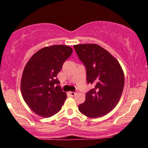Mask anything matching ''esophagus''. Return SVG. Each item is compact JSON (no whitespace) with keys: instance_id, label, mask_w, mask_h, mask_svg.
<instances>
[{"instance_id":"34e87169","label":"esophagus","mask_w":148,"mask_h":148,"mask_svg":"<svg viewBox=\"0 0 148 148\" xmlns=\"http://www.w3.org/2000/svg\"><path fill=\"white\" fill-rule=\"evenodd\" d=\"M77 94L76 92H69V94L71 95V96H74L75 95Z\"/></svg>"}]
</instances>
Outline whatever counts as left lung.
<instances>
[{"mask_svg":"<svg viewBox=\"0 0 148 148\" xmlns=\"http://www.w3.org/2000/svg\"><path fill=\"white\" fill-rule=\"evenodd\" d=\"M73 47L86 67L87 82L94 86L86 93L79 110L90 118L104 116L115 108L122 95L125 84L122 68L114 56L98 44Z\"/></svg>","mask_w":148,"mask_h":148,"instance_id":"left-lung-1","label":"left lung"}]
</instances>
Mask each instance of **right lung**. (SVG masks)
<instances>
[{"label": "right lung", "mask_w": 148, "mask_h": 148, "mask_svg": "<svg viewBox=\"0 0 148 148\" xmlns=\"http://www.w3.org/2000/svg\"><path fill=\"white\" fill-rule=\"evenodd\" d=\"M73 49L64 45L44 47L36 52L26 64L21 90L27 106L40 116L50 117L59 112L66 98L56 78Z\"/></svg>", "instance_id": "right-lung-1"}]
</instances>
